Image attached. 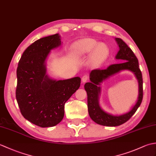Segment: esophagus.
I'll list each match as a JSON object with an SVG mask.
<instances>
[{
    "label": "esophagus",
    "instance_id": "esophagus-1",
    "mask_svg": "<svg viewBox=\"0 0 156 156\" xmlns=\"http://www.w3.org/2000/svg\"><path fill=\"white\" fill-rule=\"evenodd\" d=\"M88 77L87 75L82 76V82H83V83H84V82H87V81L88 80Z\"/></svg>",
    "mask_w": 156,
    "mask_h": 156
}]
</instances>
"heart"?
<instances>
[{"label": "heart", "instance_id": "1", "mask_svg": "<svg viewBox=\"0 0 156 156\" xmlns=\"http://www.w3.org/2000/svg\"><path fill=\"white\" fill-rule=\"evenodd\" d=\"M108 49L103 43H98L93 39L86 38L76 41L73 45L72 55L74 58H79L91 54V59L97 62L103 61L107 57Z\"/></svg>", "mask_w": 156, "mask_h": 156}]
</instances>
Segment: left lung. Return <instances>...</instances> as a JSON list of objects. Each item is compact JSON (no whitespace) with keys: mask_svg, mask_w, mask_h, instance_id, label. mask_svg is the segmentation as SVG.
I'll list each match as a JSON object with an SVG mask.
<instances>
[{"mask_svg":"<svg viewBox=\"0 0 156 156\" xmlns=\"http://www.w3.org/2000/svg\"><path fill=\"white\" fill-rule=\"evenodd\" d=\"M119 47V50L115 58L122 62L121 64H115L109 66L105 69H95L90 73V82H87L84 88L88 96V113L92 121L96 123L115 127L127 122L140 107L143 99V78L139 66L138 59L133 51L120 38H115ZM122 70H129L134 73L139 83V95L138 101L131 111L121 115H112L107 114L100 108L99 105V96L100 94V84L110 76L113 75Z\"/></svg>","mask_w":156,"mask_h":156,"instance_id":"1","label":"left lung"}]
</instances>
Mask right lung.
I'll use <instances>...</instances> for the list:
<instances>
[{"label":"right lung","instance_id":"add662e5","mask_svg":"<svg viewBox=\"0 0 156 156\" xmlns=\"http://www.w3.org/2000/svg\"><path fill=\"white\" fill-rule=\"evenodd\" d=\"M60 45L58 34L38 39L23 52L16 69V98L20 111L41 127L61 122L65 103L80 86V77L55 80L46 74V59L51 49Z\"/></svg>","mask_w":156,"mask_h":156}]
</instances>
